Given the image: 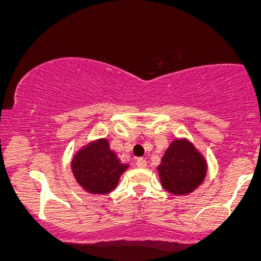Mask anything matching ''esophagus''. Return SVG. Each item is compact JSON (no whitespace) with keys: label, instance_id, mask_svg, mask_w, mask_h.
Segmentation results:
<instances>
[{"label":"esophagus","instance_id":"1","mask_svg":"<svg viewBox=\"0 0 261 261\" xmlns=\"http://www.w3.org/2000/svg\"><path fill=\"white\" fill-rule=\"evenodd\" d=\"M137 166L139 168H146L147 167V161L145 160V159L140 158L137 160Z\"/></svg>","mask_w":261,"mask_h":261}]
</instances>
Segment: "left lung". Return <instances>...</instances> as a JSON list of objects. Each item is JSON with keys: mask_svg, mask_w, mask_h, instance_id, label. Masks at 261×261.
I'll return each instance as SVG.
<instances>
[{"mask_svg": "<svg viewBox=\"0 0 261 261\" xmlns=\"http://www.w3.org/2000/svg\"><path fill=\"white\" fill-rule=\"evenodd\" d=\"M206 158L187 138H176L169 143L158 166L161 186L173 195H188L207 175Z\"/></svg>", "mask_w": 261, "mask_h": 261, "instance_id": "1", "label": "left lung"}]
</instances>
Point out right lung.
<instances>
[{
	"label": "right lung",
	"mask_w": 261,
	"mask_h": 261,
	"mask_svg": "<svg viewBox=\"0 0 261 261\" xmlns=\"http://www.w3.org/2000/svg\"><path fill=\"white\" fill-rule=\"evenodd\" d=\"M128 167L109 148L106 138L92 140L82 146L70 161L71 173L79 186L93 195L107 194L115 190L120 176Z\"/></svg>",
	"instance_id": "add662e5"
}]
</instances>
